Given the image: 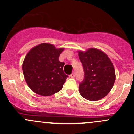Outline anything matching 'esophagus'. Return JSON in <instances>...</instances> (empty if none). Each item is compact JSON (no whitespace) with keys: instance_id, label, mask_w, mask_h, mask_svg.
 Returning <instances> with one entry per match:
<instances>
[{"instance_id":"obj_1","label":"esophagus","mask_w":134,"mask_h":134,"mask_svg":"<svg viewBox=\"0 0 134 134\" xmlns=\"http://www.w3.org/2000/svg\"><path fill=\"white\" fill-rule=\"evenodd\" d=\"M75 73H74V72H72V73L71 74V75H70V76H71V78H75Z\"/></svg>"}]
</instances>
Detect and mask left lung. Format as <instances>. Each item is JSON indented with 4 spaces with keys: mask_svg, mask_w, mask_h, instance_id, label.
Returning <instances> with one entry per match:
<instances>
[{
    "mask_svg": "<svg viewBox=\"0 0 134 134\" xmlns=\"http://www.w3.org/2000/svg\"><path fill=\"white\" fill-rule=\"evenodd\" d=\"M83 65L84 79L79 84V93L89 101H98L112 89L116 75L113 64L107 54L97 48L78 51Z\"/></svg>",
    "mask_w": 134,
    "mask_h": 134,
    "instance_id": "1",
    "label": "left lung"
}]
</instances>
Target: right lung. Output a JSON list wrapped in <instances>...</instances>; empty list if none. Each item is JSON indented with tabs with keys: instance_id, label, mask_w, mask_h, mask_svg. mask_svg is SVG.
Masks as SVG:
<instances>
[{
	"instance_id": "right-lung-1",
	"label": "right lung",
	"mask_w": 134,
	"mask_h": 134,
	"mask_svg": "<svg viewBox=\"0 0 134 134\" xmlns=\"http://www.w3.org/2000/svg\"><path fill=\"white\" fill-rule=\"evenodd\" d=\"M63 50L52 44L42 43L27 53L22 70L27 85L35 93L48 96L62 89L68 76L63 71L65 63L59 61Z\"/></svg>"
}]
</instances>
